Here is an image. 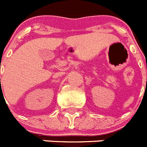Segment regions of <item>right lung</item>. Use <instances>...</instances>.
<instances>
[{
	"mask_svg": "<svg viewBox=\"0 0 147 147\" xmlns=\"http://www.w3.org/2000/svg\"><path fill=\"white\" fill-rule=\"evenodd\" d=\"M0 81H1V78H0Z\"/></svg>",
	"mask_w": 147,
	"mask_h": 147,
	"instance_id": "obj_1",
	"label": "right lung"
}]
</instances>
